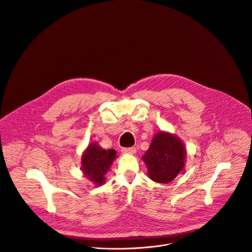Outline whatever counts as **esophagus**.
Masks as SVG:
<instances>
[{"instance_id":"1","label":"esophagus","mask_w":252,"mask_h":252,"mask_svg":"<svg viewBox=\"0 0 252 252\" xmlns=\"http://www.w3.org/2000/svg\"><path fill=\"white\" fill-rule=\"evenodd\" d=\"M122 152L125 153V154H130V155H133L136 153V149L134 147H129V148H123Z\"/></svg>"}]
</instances>
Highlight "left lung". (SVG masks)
Segmentation results:
<instances>
[{
  "label": "left lung",
  "instance_id": "left-lung-1",
  "mask_svg": "<svg viewBox=\"0 0 252 252\" xmlns=\"http://www.w3.org/2000/svg\"><path fill=\"white\" fill-rule=\"evenodd\" d=\"M142 159L153 181L169 183L184 170L186 149L176 135L160 131L154 136Z\"/></svg>",
  "mask_w": 252,
  "mask_h": 252
}]
</instances>
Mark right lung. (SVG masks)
Masks as SVG:
<instances>
[{
	"mask_svg": "<svg viewBox=\"0 0 252 252\" xmlns=\"http://www.w3.org/2000/svg\"><path fill=\"white\" fill-rule=\"evenodd\" d=\"M114 149L103 150L97 143H91L82 156V170L96 186L105 182V174L116 159Z\"/></svg>",
	"mask_w": 252,
	"mask_h": 252,
	"instance_id": "right-lung-1",
	"label": "right lung"
}]
</instances>
